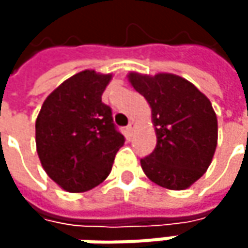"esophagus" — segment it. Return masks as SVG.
<instances>
[{
    "mask_svg": "<svg viewBox=\"0 0 248 248\" xmlns=\"http://www.w3.org/2000/svg\"><path fill=\"white\" fill-rule=\"evenodd\" d=\"M133 127H135V124H133V122H130V124L126 126V132H127V135H130V133H132Z\"/></svg>",
    "mask_w": 248,
    "mask_h": 248,
    "instance_id": "1",
    "label": "esophagus"
}]
</instances>
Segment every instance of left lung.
Returning a JSON list of instances; mask_svg holds the SVG:
<instances>
[{
	"label": "left lung",
	"instance_id": "obj_1",
	"mask_svg": "<svg viewBox=\"0 0 248 248\" xmlns=\"http://www.w3.org/2000/svg\"><path fill=\"white\" fill-rule=\"evenodd\" d=\"M129 80L152 109L156 146L140 159L146 176L168 189H185L202 176L217 148V116L211 102L192 83L175 75Z\"/></svg>",
	"mask_w": 248,
	"mask_h": 248
}]
</instances>
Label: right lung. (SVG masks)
I'll use <instances>...</instances> for the list:
<instances>
[{"mask_svg":"<svg viewBox=\"0 0 248 248\" xmlns=\"http://www.w3.org/2000/svg\"><path fill=\"white\" fill-rule=\"evenodd\" d=\"M110 75L80 72L43 103L35 121L37 154L47 175L69 192H83L110 173L124 136L102 94Z\"/></svg>","mask_w":248,"mask_h":248,"instance_id":"add662e5","label":"right lung"}]
</instances>
